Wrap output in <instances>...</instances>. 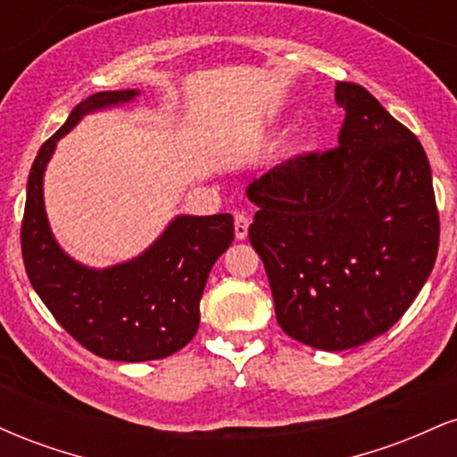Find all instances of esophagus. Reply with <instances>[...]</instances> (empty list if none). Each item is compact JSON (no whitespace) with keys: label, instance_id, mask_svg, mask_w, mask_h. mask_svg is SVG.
<instances>
[{"label":"esophagus","instance_id":"obj_1","mask_svg":"<svg viewBox=\"0 0 457 457\" xmlns=\"http://www.w3.org/2000/svg\"><path fill=\"white\" fill-rule=\"evenodd\" d=\"M234 234L238 240H245L249 234V214L243 211L234 212Z\"/></svg>","mask_w":457,"mask_h":457}]
</instances>
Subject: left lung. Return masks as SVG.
Here are the masks:
<instances>
[{"label":"left lung","instance_id":"left-lung-1","mask_svg":"<svg viewBox=\"0 0 457 457\" xmlns=\"http://www.w3.org/2000/svg\"><path fill=\"white\" fill-rule=\"evenodd\" d=\"M339 148L296 156L246 187L249 240L279 327L339 353L386 333L426 286L438 211L426 150L365 87L335 83Z\"/></svg>","mask_w":457,"mask_h":457}]
</instances>
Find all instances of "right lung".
Returning a JSON list of instances; mask_svg holds the SVG:
<instances>
[{
  "mask_svg": "<svg viewBox=\"0 0 457 457\" xmlns=\"http://www.w3.org/2000/svg\"><path fill=\"white\" fill-rule=\"evenodd\" d=\"M139 94L96 92L72 109L31 165L21 228L25 270L40 301L83 348L122 363L165 359L195 337L208 275L234 240L232 214H176L139 255L104 269L81 264L57 243L45 208V171L57 141L86 115Z\"/></svg>",
  "mask_w": 457,
  "mask_h": 457,
  "instance_id": "1",
  "label": "right lung"
}]
</instances>
